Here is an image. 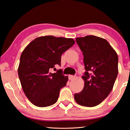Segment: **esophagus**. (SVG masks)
Here are the masks:
<instances>
[{"mask_svg":"<svg viewBox=\"0 0 130 130\" xmlns=\"http://www.w3.org/2000/svg\"><path fill=\"white\" fill-rule=\"evenodd\" d=\"M69 79L70 80H73V79H74V78H75V76H72V75H69Z\"/></svg>","mask_w":130,"mask_h":130,"instance_id":"1","label":"esophagus"}]
</instances>
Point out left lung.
Returning a JSON list of instances; mask_svg holds the SVG:
<instances>
[{"instance_id":"1","label":"left lung","mask_w":130,"mask_h":130,"mask_svg":"<svg viewBox=\"0 0 130 130\" xmlns=\"http://www.w3.org/2000/svg\"><path fill=\"white\" fill-rule=\"evenodd\" d=\"M84 56V87L74 94L76 103L92 107L100 104L111 92L118 74V56L106 39L94 36L76 38ZM89 72L91 73L89 74Z\"/></svg>"}]
</instances>
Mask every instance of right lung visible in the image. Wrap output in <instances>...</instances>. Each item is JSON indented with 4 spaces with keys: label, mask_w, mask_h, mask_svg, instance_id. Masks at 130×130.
I'll list each match as a JSON object with an SVG mask.
<instances>
[{
    "label": "right lung",
    "mask_w": 130,
    "mask_h": 130,
    "mask_svg": "<svg viewBox=\"0 0 130 130\" xmlns=\"http://www.w3.org/2000/svg\"><path fill=\"white\" fill-rule=\"evenodd\" d=\"M74 43L72 38L42 36L23 50L18 73L24 93L32 104L46 107L57 102L68 77L63 75L61 70L54 73L50 70L55 65H61V55Z\"/></svg>",
    "instance_id": "1"
}]
</instances>
